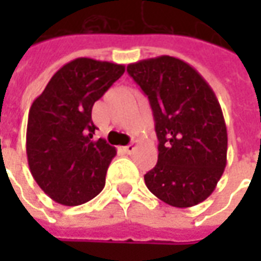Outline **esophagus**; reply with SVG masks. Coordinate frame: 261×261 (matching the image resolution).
<instances>
[{"instance_id": "1", "label": "esophagus", "mask_w": 261, "mask_h": 261, "mask_svg": "<svg viewBox=\"0 0 261 261\" xmlns=\"http://www.w3.org/2000/svg\"><path fill=\"white\" fill-rule=\"evenodd\" d=\"M134 149H136V145H134V144H130V145H127V147H123V151H124L125 153H128V155H131V153L134 152Z\"/></svg>"}]
</instances>
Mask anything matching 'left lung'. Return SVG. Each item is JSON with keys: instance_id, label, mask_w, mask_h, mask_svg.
Returning a JSON list of instances; mask_svg holds the SVG:
<instances>
[{"instance_id": "obj_1", "label": "left lung", "mask_w": 261, "mask_h": 261, "mask_svg": "<svg viewBox=\"0 0 261 261\" xmlns=\"http://www.w3.org/2000/svg\"><path fill=\"white\" fill-rule=\"evenodd\" d=\"M152 108L158 162L144 176L148 190L172 207L211 196L226 166L228 133L213 88L183 60L159 56L127 65Z\"/></svg>"}]
</instances>
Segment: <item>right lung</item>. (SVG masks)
I'll return each mask as SVG.
<instances>
[{
    "label": "right lung",
    "instance_id": "1",
    "mask_svg": "<svg viewBox=\"0 0 261 261\" xmlns=\"http://www.w3.org/2000/svg\"><path fill=\"white\" fill-rule=\"evenodd\" d=\"M125 67L80 57L51 76L28 117L26 155L39 187L59 204L74 207L102 192L116 148L99 138L92 108L124 74Z\"/></svg>",
    "mask_w": 261,
    "mask_h": 261
}]
</instances>
